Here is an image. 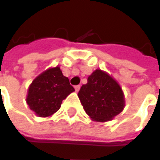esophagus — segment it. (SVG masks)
Returning <instances> with one entry per match:
<instances>
[{"mask_svg": "<svg viewBox=\"0 0 160 160\" xmlns=\"http://www.w3.org/2000/svg\"><path fill=\"white\" fill-rule=\"evenodd\" d=\"M80 85H78V86H75L74 87V89L76 92H79V90H80Z\"/></svg>", "mask_w": 160, "mask_h": 160, "instance_id": "esophagus-1", "label": "esophagus"}]
</instances>
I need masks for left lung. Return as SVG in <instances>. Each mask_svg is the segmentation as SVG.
Masks as SVG:
<instances>
[{"instance_id":"left-lung-1","label":"left lung","mask_w":160,"mask_h":160,"mask_svg":"<svg viewBox=\"0 0 160 160\" xmlns=\"http://www.w3.org/2000/svg\"><path fill=\"white\" fill-rule=\"evenodd\" d=\"M78 97L88 117L97 122L115 118L125 107V96L120 85L112 76L101 69L95 70L88 83L81 86Z\"/></svg>"}]
</instances>
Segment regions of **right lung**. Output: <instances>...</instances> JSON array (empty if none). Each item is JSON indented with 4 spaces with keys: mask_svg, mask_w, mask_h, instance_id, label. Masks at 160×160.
I'll use <instances>...</instances> for the list:
<instances>
[{
    "mask_svg": "<svg viewBox=\"0 0 160 160\" xmlns=\"http://www.w3.org/2000/svg\"><path fill=\"white\" fill-rule=\"evenodd\" d=\"M73 91L59 66L49 67L32 81L25 101L36 116L47 118L58 112L63 99Z\"/></svg>",
    "mask_w": 160,
    "mask_h": 160,
    "instance_id": "right-lung-1",
    "label": "right lung"
}]
</instances>
